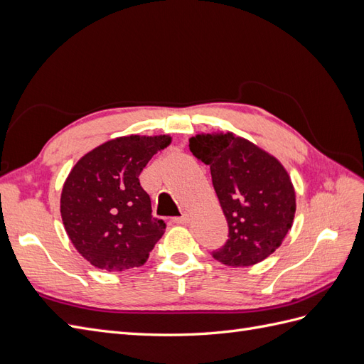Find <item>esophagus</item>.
<instances>
[{
  "mask_svg": "<svg viewBox=\"0 0 364 364\" xmlns=\"http://www.w3.org/2000/svg\"><path fill=\"white\" fill-rule=\"evenodd\" d=\"M173 222L178 223V225H186V223L190 222V215L188 214H182L181 217H174Z\"/></svg>",
  "mask_w": 364,
  "mask_h": 364,
  "instance_id": "34e87169",
  "label": "esophagus"
}]
</instances>
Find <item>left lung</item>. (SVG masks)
Segmentation results:
<instances>
[{
	"instance_id": "1",
	"label": "left lung",
	"mask_w": 364,
	"mask_h": 364,
	"mask_svg": "<svg viewBox=\"0 0 364 364\" xmlns=\"http://www.w3.org/2000/svg\"><path fill=\"white\" fill-rule=\"evenodd\" d=\"M190 150L211 168L229 226V238L213 257L232 267L266 259L293 225L296 194L287 170L270 153L229 132L196 135Z\"/></svg>"
}]
</instances>
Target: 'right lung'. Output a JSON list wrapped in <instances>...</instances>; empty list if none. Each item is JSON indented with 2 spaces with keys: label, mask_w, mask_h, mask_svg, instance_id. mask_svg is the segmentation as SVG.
<instances>
[{
  "label": "right lung",
  "mask_w": 364,
  "mask_h": 364,
  "mask_svg": "<svg viewBox=\"0 0 364 364\" xmlns=\"http://www.w3.org/2000/svg\"><path fill=\"white\" fill-rule=\"evenodd\" d=\"M170 142L168 135L119 136L73 167L60 196L62 222L77 252L94 267H139L164 235L165 223L151 215L139 174Z\"/></svg>",
  "instance_id": "1"
}]
</instances>
